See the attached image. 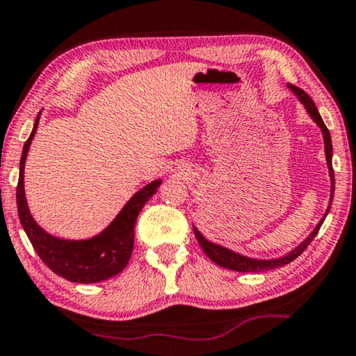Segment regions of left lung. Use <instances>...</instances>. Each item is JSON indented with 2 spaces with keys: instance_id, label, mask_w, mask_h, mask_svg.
<instances>
[{
  "instance_id": "8db88e82",
  "label": "left lung",
  "mask_w": 356,
  "mask_h": 356,
  "mask_svg": "<svg viewBox=\"0 0 356 356\" xmlns=\"http://www.w3.org/2000/svg\"><path fill=\"white\" fill-rule=\"evenodd\" d=\"M289 88L292 90V92L297 95L300 102L303 103V106L307 108V111L309 116L314 122L318 124L319 129H321L323 132V137H324V148H326V159H327V168H329V176H330V202H329V207H327V211L324 214V218L319 221V224L312 234L308 235L307 240H303L302 243L298 245L297 248L292 250V252L285 254L282 258H276V259H254V258H248V257H243V254H238L232 252V250L229 248H224L221 245L218 243H213L209 242L203 237L202 234L198 232L197 227H193V232H195V237H197L200 247L203 248V252L207 253V257L214 261L219 266L222 268H227V269H232V271H237V273H264V271H271V269H276L280 266H285V264H289L290 261H293L295 258H298L300 254H302L305 250L309 243H312V240L316 237L319 227L323 226L324 219H326L329 209H330V204H332V198H334V188H335V179H334V169H332V142H330V134L326 127V124H324L321 114H319L318 108L314 106L313 99L308 97L307 93L303 92L302 88L295 87V85H290L289 83Z\"/></svg>"
}]
</instances>
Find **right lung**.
<instances>
[{
  "label": "right lung",
  "instance_id": "1",
  "mask_svg": "<svg viewBox=\"0 0 356 356\" xmlns=\"http://www.w3.org/2000/svg\"><path fill=\"white\" fill-rule=\"evenodd\" d=\"M40 113L33 124V130L22 149L21 171L17 182V211L19 219L27 237L42 261L54 274L71 282L95 284L114 277L127 266L134 250V227L138 213L145 203L156 193L161 180H153L145 185L129 200L116 219L103 230L88 240H64L49 235L38 226L29 211L26 192H24V166L29 153V147L37 132Z\"/></svg>",
  "mask_w": 356,
  "mask_h": 356
}]
</instances>
